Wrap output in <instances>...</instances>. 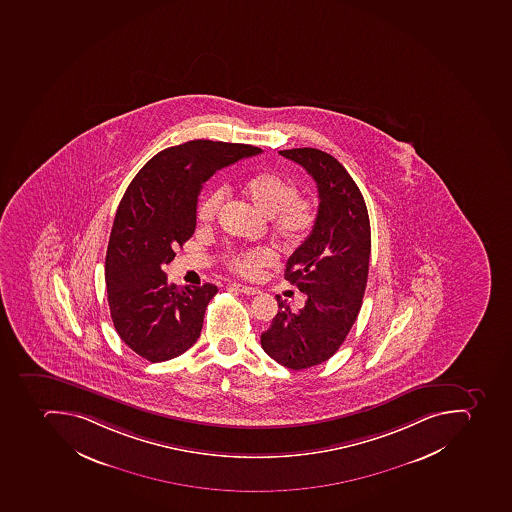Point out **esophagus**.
<instances>
[{
    "label": "esophagus",
    "instance_id": "1",
    "mask_svg": "<svg viewBox=\"0 0 512 512\" xmlns=\"http://www.w3.org/2000/svg\"><path fill=\"white\" fill-rule=\"evenodd\" d=\"M229 287H231V289H234V291L241 292V294H247V295L260 294V289H257V287L244 286V284L231 283V284H229Z\"/></svg>",
    "mask_w": 512,
    "mask_h": 512
}]
</instances>
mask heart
I'll use <instances>...</instances> for the list:
<instances>
[{
    "label": "heart",
    "mask_w": 512,
    "mask_h": 512,
    "mask_svg": "<svg viewBox=\"0 0 512 512\" xmlns=\"http://www.w3.org/2000/svg\"><path fill=\"white\" fill-rule=\"evenodd\" d=\"M242 196L252 207L268 217L274 238L286 247H297L307 241L316 225V207L313 202L299 197V189L291 181L273 172L249 176L241 184ZM223 205V191L215 189L202 197L196 209V220L201 226H210L217 220ZM276 260L273 250L266 247L236 250L226 255V265L242 278L255 279L263 268Z\"/></svg>",
    "instance_id": "obj_1"
}]
</instances>
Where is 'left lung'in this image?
<instances>
[{
    "label": "left lung",
    "instance_id": "1",
    "mask_svg": "<svg viewBox=\"0 0 512 512\" xmlns=\"http://www.w3.org/2000/svg\"><path fill=\"white\" fill-rule=\"evenodd\" d=\"M279 154L310 173L318 186L319 207L315 228L287 260L284 273L307 295L305 307L292 311L278 295V313L260 342L274 361L300 371L328 361L360 313L371 226L363 194L339 160L315 148Z\"/></svg>",
    "mask_w": 512,
    "mask_h": 512
}]
</instances>
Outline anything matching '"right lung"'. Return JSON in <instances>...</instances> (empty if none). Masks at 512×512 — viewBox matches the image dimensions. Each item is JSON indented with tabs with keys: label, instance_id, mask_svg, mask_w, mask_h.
Listing matches in <instances>:
<instances>
[{
	"label": "right lung",
	"instance_id": "obj_1",
	"mask_svg": "<svg viewBox=\"0 0 512 512\" xmlns=\"http://www.w3.org/2000/svg\"><path fill=\"white\" fill-rule=\"evenodd\" d=\"M262 149L194 139L164 149L139 170L115 213L106 254L107 302L120 339L151 363L196 344L217 286L168 284L165 265L196 229L202 184Z\"/></svg>",
	"mask_w": 512,
	"mask_h": 512
}]
</instances>
